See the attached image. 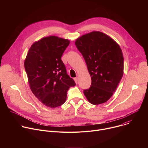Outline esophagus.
<instances>
[{
    "instance_id": "34e87169",
    "label": "esophagus",
    "mask_w": 148,
    "mask_h": 148,
    "mask_svg": "<svg viewBox=\"0 0 148 148\" xmlns=\"http://www.w3.org/2000/svg\"><path fill=\"white\" fill-rule=\"evenodd\" d=\"M74 81H75V83H76V84H77V83H78V77H75V78H74Z\"/></svg>"
}]
</instances>
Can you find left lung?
Returning <instances> with one entry per match:
<instances>
[{
  "label": "left lung",
  "instance_id": "obj_1",
  "mask_svg": "<svg viewBox=\"0 0 148 148\" xmlns=\"http://www.w3.org/2000/svg\"><path fill=\"white\" fill-rule=\"evenodd\" d=\"M75 45L82 55L91 77V86L84 94L93 105L107 102L115 92L123 74V57L119 46L110 37L92 32L77 38Z\"/></svg>",
  "mask_w": 148,
  "mask_h": 148
}]
</instances>
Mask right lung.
Returning a JSON list of instances; mask_svg holds the SVG:
<instances>
[{
    "mask_svg": "<svg viewBox=\"0 0 148 148\" xmlns=\"http://www.w3.org/2000/svg\"><path fill=\"white\" fill-rule=\"evenodd\" d=\"M69 44V40L56 36L44 37L32 45L25 61L32 91L50 108L64 103L69 89L76 85L61 60Z\"/></svg>",
    "mask_w": 148,
    "mask_h": 148,
    "instance_id": "obj_1",
    "label": "right lung"
}]
</instances>
